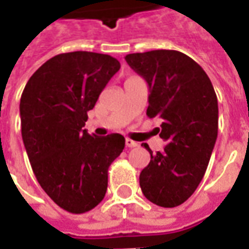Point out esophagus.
Returning a JSON list of instances; mask_svg holds the SVG:
<instances>
[{
	"label": "esophagus",
	"instance_id": "esophagus-1",
	"mask_svg": "<svg viewBox=\"0 0 249 249\" xmlns=\"http://www.w3.org/2000/svg\"><path fill=\"white\" fill-rule=\"evenodd\" d=\"M125 145L128 146V148H135V146H137L139 144H137L136 141L130 140V139H126V140H125Z\"/></svg>",
	"mask_w": 249,
	"mask_h": 249
}]
</instances>
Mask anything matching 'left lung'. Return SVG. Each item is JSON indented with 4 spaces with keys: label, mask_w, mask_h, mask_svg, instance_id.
<instances>
[{
    "label": "left lung",
    "mask_w": 249,
    "mask_h": 249,
    "mask_svg": "<svg viewBox=\"0 0 249 249\" xmlns=\"http://www.w3.org/2000/svg\"><path fill=\"white\" fill-rule=\"evenodd\" d=\"M149 87V119L161 117L164 151L153 152L140 173L149 201L178 207L192 196L208 167L217 139L219 107L212 82L197 62L178 51H151L125 57Z\"/></svg>",
    "instance_id": "left-lung-1"
}]
</instances>
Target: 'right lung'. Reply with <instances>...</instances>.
<instances>
[{"mask_svg": "<svg viewBox=\"0 0 249 249\" xmlns=\"http://www.w3.org/2000/svg\"><path fill=\"white\" fill-rule=\"evenodd\" d=\"M119 69L120 62L108 54L61 53L33 73L21 96V133L36 178L71 213H85L101 203L109 165L124 149V136L97 137L82 129Z\"/></svg>", "mask_w": 249, "mask_h": 249, "instance_id": "1", "label": "right lung"}]
</instances>
